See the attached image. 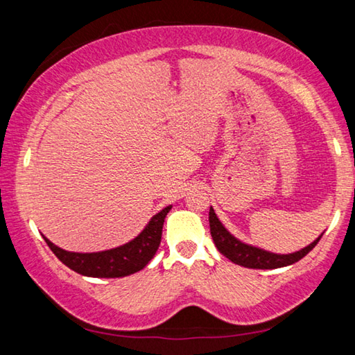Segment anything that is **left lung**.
<instances>
[{"label": "left lung", "mask_w": 355, "mask_h": 355, "mask_svg": "<svg viewBox=\"0 0 355 355\" xmlns=\"http://www.w3.org/2000/svg\"><path fill=\"white\" fill-rule=\"evenodd\" d=\"M209 232H211L216 248L222 255L235 264H239V266L252 269H277L290 266V264L299 261L300 258L307 255L322 236L321 233L313 243H310L297 252H293V254H274V252L264 250L261 248H257V245L243 243L241 239L233 236L219 220L213 207H209Z\"/></svg>", "instance_id": "8db88e82"}]
</instances>
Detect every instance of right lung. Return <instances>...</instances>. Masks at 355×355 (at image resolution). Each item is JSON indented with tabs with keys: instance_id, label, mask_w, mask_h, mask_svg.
I'll list each match as a JSON object with an SVG mask.
<instances>
[{
	"instance_id": "right-lung-1",
	"label": "right lung",
	"mask_w": 355,
	"mask_h": 355,
	"mask_svg": "<svg viewBox=\"0 0 355 355\" xmlns=\"http://www.w3.org/2000/svg\"><path fill=\"white\" fill-rule=\"evenodd\" d=\"M172 205L156 213L144 230L131 241L119 248H112L100 252H70L58 248L45 235H42L59 260L65 266L73 269L75 272L86 275V277L97 279H116L127 277L130 274L141 271L155 257L159 248L161 235H163V224Z\"/></svg>"
}]
</instances>
